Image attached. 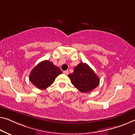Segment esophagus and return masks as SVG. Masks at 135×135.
<instances>
[{
  "label": "esophagus",
  "instance_id": "34e87169",
  "mask_svg": "<svg viewBox=\"0 0 135 135\" xmlns=\"http://www.w3.org/2000/svg\"><path fill=\"white\" fill-rule=\"evenodd\" d=\"M63 73L66 75H68V74H69V70H65V71H63Z\"/></svg>",
  "mask_w": 135,
  "mask_h": 135
}]
</instances>
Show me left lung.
Returning <instances> with one entry per match:
<instances>
[{"mask_svg": "<svg viewBox=\"0 0 135 135\" xmlns=\"http://www.w3.org/2000/svg\"><path fill=\"white\" fill-rule=\"evenodd\" d=\"M72 83L81 92L87 93L94 90L99 84V80L86 63L81 62L74 68L73 73L68 75Z\"/></svg>", "mask_w": 135, "mask_h": 135, "instance_id": "8db88e82", "label": "left lung"}]
</instances>
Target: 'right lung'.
Returning a JSON list of instances; mask_svg holds the SVG:
<instances>
[{
  "label": "right lung",
  "instance_id": "add662e5",
  "mask_svg": "<svg viewBox=\"0 0 135 135\" xmlns=\"http://www.w3.org/2000/svg\"><path fill=\"white\" fill-rule=\"evenodd\" d=\"M62 72L52 62L45 60L39 63L32 70L30 75V81L41 90L48 88L54 82L55 78Z\"/></svg>",
  "mask_w": 135,
  "mask_h": 135
}]
</instances>
